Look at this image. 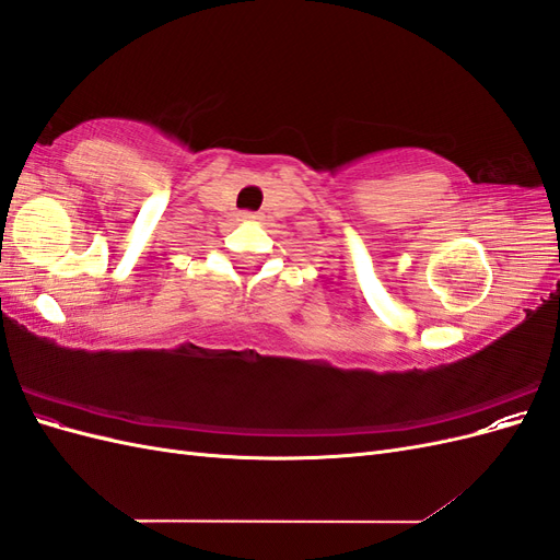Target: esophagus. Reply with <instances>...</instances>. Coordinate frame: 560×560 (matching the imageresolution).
Wrapping results in <instances>:
<instances>
[{"label":"esophagus","mask_w":560,"mask_h":560,"mask_svg":"<svg viewBox=\"0 0 560 560\" xmlns=\"http://www.w3.org/2000/svg\"><path fill=\"white\" fill-rule=\"evenodd\" d=\"M241 217L245 219V222H254V219H259V214H257V212H243Z\"/></svg>","instance_id":"esophagus-1"}]
</instances>
